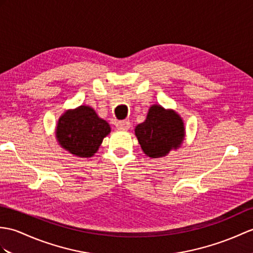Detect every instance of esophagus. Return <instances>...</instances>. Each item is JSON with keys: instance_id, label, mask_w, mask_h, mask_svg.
I'll list each match as a JSON object with an SVG mask.
<instances>
[{"instance_id": "1", "label": "esophagus", "mask_w": 253, "mask_h": 253, "mask_svg": "<svg viewBox=\"0 0 253 253\" xmlns=\"http://www.w3.org/2000/svg\"><path fill=\"white\" fill-rule=\"evenodd\" d=\"M129 127H130V122H129L128 120L119 121L116 123V128L121 129V130H128Z\"/></svg>"}]
</instances>
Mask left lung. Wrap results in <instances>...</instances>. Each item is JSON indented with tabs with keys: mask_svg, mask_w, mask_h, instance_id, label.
Masks as SVG:
<instances>
[{
	"mask_svg": "<svg viewBox=\"0 0 253 253\" xmlns=\"http://www.w3.org/2000/svg\"><path fill=\"white\" fill-rule=\"evenodd\" d=\"M134 132L144 153L152 158H158L181 145L184 138V125L173 111L153 105L146 120L137 125Z\"/></svg>",
	"mask_w": 253,
	"mask_h": 253,
	"instance_id": "left-lung-1",
	"label": "left lung"
}]
</instances>
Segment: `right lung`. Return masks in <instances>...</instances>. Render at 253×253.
<instances>
[{"label":"right lung","mask_w":253,"mask_h":253,"mask_svg":"<svg viewBox=\"0 0 253 253\" xmlns=\"http://www.w3.org/2000/svg\"><path fill=\"white\" fill-rule=\"evenodd\" d=\"M111 131L110 125L86 105L67 111L58 122L57 140L63 149L76 156L90 157L98 151L104 137Z\"/></svg>","instance_id":"obj_1"}]
</instances>
